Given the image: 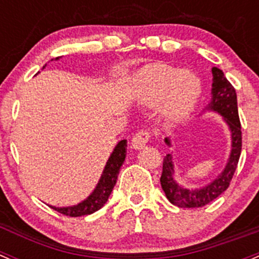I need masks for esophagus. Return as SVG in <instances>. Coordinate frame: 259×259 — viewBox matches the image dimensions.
<instances>
[{
	"label": "esophagus",
	"instance_id": "esophagus-1",
	"mask_svg": "<svg viewBox=\"0 0 259 259\" xmlns=\"http://www.w3.org/2000/svg\"><path fill=\"white\" fill-rule=\"evenodd\" d=\"M148 140H150V133H148L147 131H138L132 138V147L135 148V150H141V148L145 147L146 143L148 142Z\"/></svg>",
	"mask_w": 259,
	"mask_h": 259
}]
</instances>
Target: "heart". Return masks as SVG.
<instances>
[{"instance_id": "b5f03b06", "label": "heart", "mask_w": 259, "mask_h": 259, "mask_svg": "<svg viewBox=\"0 0 259 259\" xmlns=\"http://www.w3.org/2000/svg\"><path fill=\"white\" fill-rule=\"evenodd\" d=\"M201 92L200 79L191 71H179L166 64H150L135 78V96L140 103H160L163 118L178 122L195 106Z\"/></svg>"}]
</instances>
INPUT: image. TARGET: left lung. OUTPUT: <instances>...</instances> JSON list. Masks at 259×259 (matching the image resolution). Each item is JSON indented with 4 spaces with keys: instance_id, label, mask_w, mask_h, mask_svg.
Returning <instances> with one entry per match:
<instances>
[{
    "instance_id": "1",
    "label": "left lung",
    "mask_w": 259,
    "mask_h": 259,
    "mask_svg": "<svg viewBox=\"0 0 259 259\" xmlns=\"http://www.w3.org/2000/svg\"><path fill=\"white\" fill-rule=\"evenodd\" d=\"M213 73V88H211V101L208 104L206 109L213 111L223 116L225 123L228 124L232 137V150H230L229 158L223 172L211 181L209 185L201 189L189 190L179 185L174 179V162L172 155L167 153L163 158L162 175H161V186L165 191L166 198L171 204L179 208H201L206 204L211 203L214 199L222 195L232 181L235 168L238 166V161L242 151V130H240V121L238 116L237 106V93L232 84L225 78L224 73L217 66L211 69ZM165 142L167 146H171L170 138L166 137Z\"/></svg>"
}]
</instances>
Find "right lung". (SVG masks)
Masks as SVG:
<instances>
[{"instance_id": "right-lung-1", "label": "right lung", "mask_w": 259, "mask_h": 259, "mask_svg": "<svg viewBox=\"0 0 259 259\" xmlns=\"http://www.w3.org/2000/svg\"><path fill=\"white\" fill-rule=\"evenodd\" d=\"M44 68L45 66H42V69ZM126 152L127 140L119 141L114 147L113 152L109 156L108 161H107V165L104 167L101 179H99V183L97 184L94 191L85 200L76 204V205L66 206V208H56V206H50V208H53L58 213L64 214V215L74 218L89 215V214H93L97 210H99L107 203L114 185H116L119 168H121L122 163L124 162V158H126Z\"/></svg>"}]
</instances>
